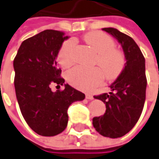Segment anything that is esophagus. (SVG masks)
<instances>
[{"label":"esophagus","instance_id":"34e87169","mask_svg":"<svg viewBox=\"0 0 159 159\" xmlns=\"http://www.w3.org/2000/svg\"><path fill=\"white\" fill-rule=\"evenodd\" d=\"M86 98L89 99V100H92V99H94V97H93V95H91V94H89V93H87L86 94Z\"/></svg>","mask_w":159,"mask_h":159}]
</instances>
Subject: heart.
Masks as SVG:
<instances>
[{"label": "heart", "instance_id": "b5f03b06", "mask_svg": "<svg viewBox=\"0 0 159 159\" xmlns=\"http://www.w3.org/2000/svg\"><path fill=\"white\" fill-rule=\"evenodd\" d=\"M84 39L97 53L95 63L99 67H75L67 73V80L75 88L89 91L102 84L104 75L108 80H112L120 75L125 68V57L122 51L115 48L114 40L104 33L89 32ZM75 48L73 39L66 40L61 44L57 53V60L61 67L68 68L74 63Z\"/></svg>", "mask_w": 159, "mask_h": 159}]
</instances>
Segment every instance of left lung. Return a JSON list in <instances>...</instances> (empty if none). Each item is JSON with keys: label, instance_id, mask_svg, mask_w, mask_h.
Segmentation results:
<instances>
[{"label": "left lung", "instance_id": "1", "mask_svg": "<svg viewBox=\"0 0 159 159\" xmlns=\"http://www.w3.org/2000/svg\"><path fill=\"white\" fill-rule=\"evenodd\" d=\"M102 30L111 34L121 43L125 52V68L111 84V92L94 96L105 103V113L92 119L94 128L103 137L116 139L133 128L142 114L147 79L145 59L138 44L127 34L113 28Z\"/></svg>", "mask_w": 159, "mask_h": 159}]
</instances>
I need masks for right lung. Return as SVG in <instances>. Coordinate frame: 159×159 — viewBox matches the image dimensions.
<instances>
[{"label":"right lung","mask_w":159,"mask_h":159,"mask_svg":"<svg viewBox=\"0 0 159 159\" xmlns=\"http://www.w3.org/2000/svg\"><path fill=\"white\" fill-rule=\"evenodd\" d=\"M64 32L47 30L26 39L14 59L15 89L20 112L31 129L41 136L52 137L68 125V109L85 98L69 84L53 92L50 86L64 84L56 58L64 40Z\"/></svg>","instance_id":"1"}]
</instances>
